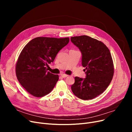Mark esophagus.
<instances>
[{"mask_svg": "<svg viewBox=\"0 0 132 132\" xmlns=\"http://www.w3.org/2000/svg\"><path fill=\"white\" fill-rule=\"evenodd\" d=\"M60 75L61 76V77L62 78H66V77H68V75L65 74H60Z\"/></svg>", "mask_w": 132, "mask_h": 132, "instance_id": "34e87169", "label": "esophagus"}]
</instances>
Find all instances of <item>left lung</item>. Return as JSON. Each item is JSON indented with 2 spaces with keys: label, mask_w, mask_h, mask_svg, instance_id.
<instances>
[{
  "label": "left lung",
  "mask_w": 132,
  "mask_h": 132,
  "mask_svg": "<svg viewBox=\"0 0 132 132\" xmlns=\"http://www.w3.org/2000/svg\"><path fill=\"white\" fill-rule=\"evenodd\" d=\"M71 40L81 52L82 65L86 70V78L75 77L72 92L81 100H92L104 92L112 81L114 66L111 54L101 41L89 36H74Z\"/></svg>",
  "instance_id": "obj_1"
}]
</instances>
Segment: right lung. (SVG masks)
<instances>
[{
    "label": "right lung",
    "instance_id": "obj_1",
    "mask_svg": "<svg viewBox=\"0 0 132 132\" xmlns=\"http://www.w3.org/2000/svg\"><path fill=\"white\" fill-rule=\"evenodd\" d=\"M70 41L68 37H38L31 40L20 53L15 66L17 79L31 95L40 97L49 94L58 81V75L47 71L58 52Z\"/></svg>",
    "mask_w": 132,
    "mask_h": 132
}]
</instances>
